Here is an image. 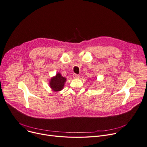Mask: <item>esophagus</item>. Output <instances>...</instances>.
Masks as SVG:
<instances>
[{
	"mask_svg": "<svg viewBox=\"0 0 147 147\" xmlns=\"http://www.w3.org/2000/svg\"><path fill=\"white\" fill-rule=\"evenodd\" d=\"M79 77H80V75H78V74H73V78H74V79H75V78H79Z\"/></svg>",
	"mask_w": 147,
	"mask_h": 147,
	"instance_id": "34e87169",
	"label": "esophagus"
}]
</instances>
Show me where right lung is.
I'll return each instance as SVG.
<instances>
[{
    "instance_id": "obj_1",
    "label": "right lung",
    "mask_w": 147,
    "mask_h": 147,
    "mask_svg": "<svg viewBox=\"0 0 147 147\" xmlns=\"http://www.w3.org/2000/svg\"><path fill=\"white\" fill-rule=\"evenodd\" d=\"M65 81L66 78L62 76L59 73H58L55 76L51 79L50 82V87L54 91H60L63 89Z\"/></svg>"
}]
</instances>
